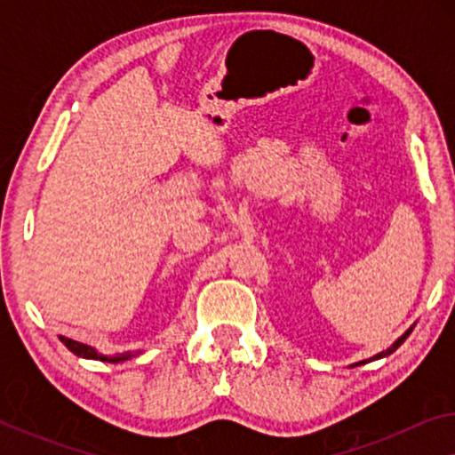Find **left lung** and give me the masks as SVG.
<instances>
[{
  "mask_svg": "<svg viewBox=\"0 0 455 455\" xmlns=\"http://www.w3.org/2000/svg\"><path fill=\"white\" fill-rule=\"evenodd\" d=\"M414 325H416V323H414ZM414 325H412V327H410V329H406V331H403V333L400 335V338H397V339L394 341V344H391V346L387 347V350H383V352H379V354H375V356H372V358H366V360H360V363H354V364H350V369H354V366H360V364H366V363H372V360L385 358V356H389V354H394V352L397 350V347H400V346L403 344V341H406V339H408V335H410V333H412V329H414Z\"/></svg>",
  "mask_w": 455,
  "mask_h": 455,
  "instance_id": "obj_1",
  "label": "left lung"
}]
</instances>
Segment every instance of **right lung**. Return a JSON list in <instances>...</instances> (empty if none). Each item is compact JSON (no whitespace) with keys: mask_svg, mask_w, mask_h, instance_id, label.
<instances>
[{"mask_svg":"<svg viewBox=\"0 0 455 455\" xmlns=\"http://www.w3.org/2000/svg\"><path fill=\"white\" fill-rule=\"evenodd\" d=\"M60 341H61V344H64L72 354H76L78 358L101 360V363H111V364L124 363V360H130V358H134V356H139V354H142V350H136V352H126V354H116V356H108V354L99 352L97 347H92V346H89V344H83V341L64 338V335H60Z\"/></svg>","mask_w":455,"mask_h":455,"instance_id":"1","label":"right lung"}]
</instances>
